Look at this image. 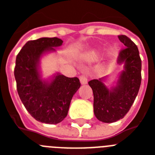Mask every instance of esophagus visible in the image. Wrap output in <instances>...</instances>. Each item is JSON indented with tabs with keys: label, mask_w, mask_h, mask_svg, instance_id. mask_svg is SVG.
<instances>
[{
	"label": "esophagus",
	"mask_w": 155,
	"mask_h": 155,
	"mask_svg": "<svg viewBox=\"0 0 155 155\" xmlns=\"http://www.w3.org/2000/svg\"><path fill=\"white\" fill-rule=\"evenodd\" d=\"M80 80L82 84H86L87 83V77L84 75H81L80 76Z\"/></svg>",
	"instance_id": "1"
}]
</instances>
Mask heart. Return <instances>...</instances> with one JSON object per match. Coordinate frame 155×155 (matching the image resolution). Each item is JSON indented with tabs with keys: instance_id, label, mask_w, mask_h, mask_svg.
<instances>
[{
	"instance_id": "obj_1",
	"label": "heart",
	"mask_w": 155,
	"mask_h": 155,
	"mask_svg": "<svg viewBox=\"0 0 155 155\" xmlns=\"http://www.w3.org/2000/svg\"><path fill=\"white\" fill-rule=\"evenodd\" d=\"M94 57H95V55H93V56H92V58H94Z\"/></svg>"
}]
</instances>
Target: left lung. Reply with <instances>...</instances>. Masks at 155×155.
Returning a JSON list of instances; mask_svg holds the SVG:
<instances>
[{
  "instance_id": "left-lung-1",
  "label": "left lung",
  "mask_w": 155,
  "mask_h": 155,
  "mask_svg": "<svg viewBox=\"0 0 155 155\" xmlns=\"http://www.w3.org/2000/svg\"><path fill=\"white\" fill-rule=\"evenodd\" d=\"M118 38L125 46L120 51L118 62H124L125 65L117 86L109 90L102 79L88 82L93 91L94 115L105 123L115 122L124 117L136 99L141 84L142 61L138 47L126 35H120Z\"/></svg>"
}]
</instances>
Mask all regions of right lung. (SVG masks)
Instances as JSON below:
<instances>
[{
  "mask_svg": "<svg viewBox=\"0 0 155 155\" xmlns=\"http://www.w3.org/2000/svg\"><path fill=\"white\" fill-rule=\"evenodd\" d=\"M62 43L63 41L56 37L31 40L23 45L15 60L14 75L19 97L29 114L45 124H58L66 117L71 98L80 87L77 77L58 74L50 84L40 80L39 58Z\"/></svg>",
  "mask_w": 155,
  "mask_h": 155,
  "instance_id": "1",
  "label": "right lung"
}]
</instances>
